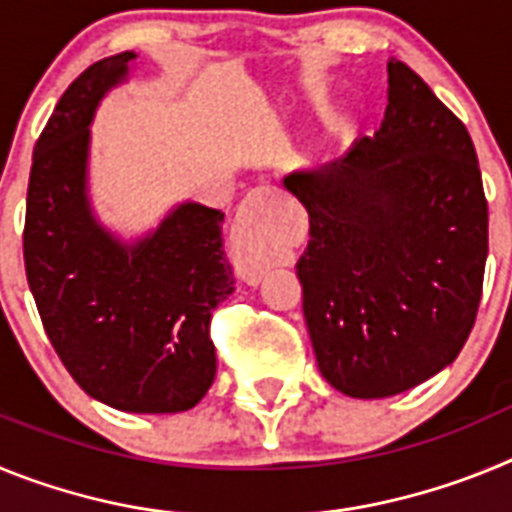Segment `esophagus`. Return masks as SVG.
Wrapping results in <instances>:
<instances>
[{"instance_id":"1","label":"esophagus","mask_w":512,"mask_h":512,"mask_svg":"<svg viewBox=\"0 0 512 512\" xmlns=\"http://www.w3.org/2000/svg\"><path fill=\"white\" fill-rule=\"evenodd\" d=\"M277 197V189L256 187L253 192H248L241 210H238V217H235L233 261L241 279L248 284H259L266 269H269V259H266L259 238H256V225L264 220L266 210H269V205L277 202Z\"/></svg>"}]
</instances>
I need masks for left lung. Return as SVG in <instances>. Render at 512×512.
I'll use <instances>...</instances> for the list:
<instances>
[{"mask_svg":"<svg viewBox=\"0 0 512 512\" xmlns=\"http://www.w3.org/2000/svg\"><path fill=\"white\" fill-rule=\"evenodd\" d=\"M374 138L284 176L310 215L297 261L320 374L379 400L451 364L477 318L487 200L464 122L397 58Z\"/></svg>","mask_w":512,"mask_h":512,"instance_id":"1","label":"left lung"}]
</instances>
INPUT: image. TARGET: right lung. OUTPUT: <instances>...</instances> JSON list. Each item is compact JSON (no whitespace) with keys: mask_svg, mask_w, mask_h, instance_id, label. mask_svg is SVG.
Segmentation results:
<instances>
[{"mask_svg":"<svg viewBox=\"0 0 512 512\" xmlns=\"http://www.w3.org/2000/svg\"><path fill=\"white\" fill-rule=\"evenodd\" d=\"M138 53L92 63L33 151L22 251L43 328L81 390L122 413H184L215 379L212 310L233 295L223 212L182 202L135 241L89 200V125Z\"/></svg>","mask_w":512,"mask_h":512,"instance_id":"add662e5","label":"right lung"}]
</instances>
